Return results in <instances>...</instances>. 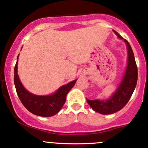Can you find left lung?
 I'll return each mask as SVG.
<instances>
[{"label": "left lung", "mask_w": 148, "mask_h": 148, "mask_svg": "<svg viewBox=\"0 0 148 148\" xmlns=\"http://www.w3.org/2000/svg\"><path fill=\"white\" fill-rule=\"evenodd\" d=\"M114 32L119 38H122L118 33L115 31H114ZM124 41L127 47V66L117 91L107 100L86 99V102L92 110L102 114H113L122 110L130 100L136 86L138 82V67L135 62V56L129 42L127 40Z\"/></svg>", "instance_id": "left-lung-1"}]
</instances>
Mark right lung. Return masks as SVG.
<instances>
[{"label":"right lung","instance_id":"1","mask_svg":"<svg viewBox=\"0 0 148 148\" xmlns=\"http://www.w3.org/2000/svg\"><path fill=\"white\" fill-rule=\"evenodd\" d=\"M18 58V56L14 68V84L18 96L23 106L30 112L41 117H51L59 112L64 104L67 94L75 84L77 79L61 86L53 95L46 96L35 95L28 92L19 79Z\"/></svg>","mask_w":148,"mask_h":148}]
</instances>
